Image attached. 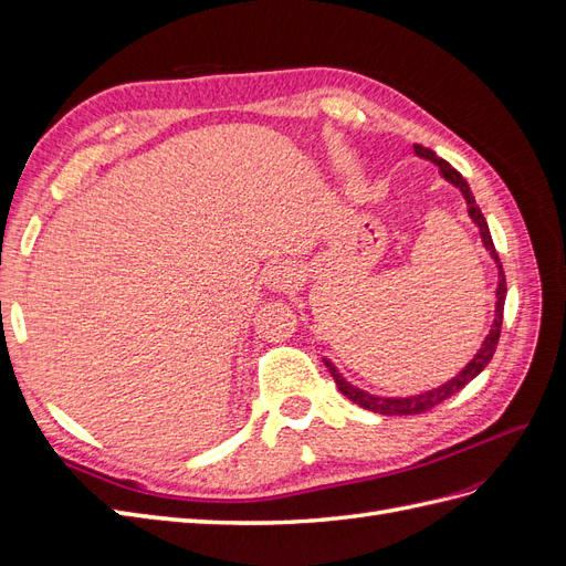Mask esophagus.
Listing matches in <instances>:
<instances>
[{
  "label": "esophagus",
  "instance_id": "esophagus-1",
  "mask_svg": "<svg viewBox=\"0 0 566 566\" xmlns=\"http://www.w3.org/2000/svg\"><path fill=\"white\" fill-rule=\"evenodd\" d=\"M264 283L273 293H285V290H293L300 283V271L290 264H276L264 273Z\"/></svg>",
  "mask_w": 566,
  "mask_h": 566
}]
</instances>
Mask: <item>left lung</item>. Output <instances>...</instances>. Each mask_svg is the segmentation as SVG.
Returning <instances> with one entry per match:
<instances>
[{"label": "left lung", "instance_id": "8db88e82", "mask_svg": "<svg viewBox=\"0 0 566 566\" xmlns=\"http://www.w3.org/2000/svg\"><path fill=\"white\" fill-rule=\"evenodd\" d=\"M413 148H416V153H418L420 158L432 160V163L439 167V172H441L443 179L451 181L455 188H460L462 198H465V202H468L470 219L479 227V235H482L484 248L491 252L495 264H499V269H501V271H499V287H495V318H493V325H491V331H489V335H486V339H484L482 349H479V352L474 354L472 361H470L465 368H462L453 380H449L447 385H441V387H437V389L424 391V394H416V397H406V399H382V397H373V394H368V391H364V389H358V387L349 385V382L337 373V368L328 361V358H323L325 366H328V370H331V375H333V380H335L337 389H339L342 394H345L347 399H352L354 403H358V406L366 408V410H373V413H380V416H418V413H424V410H430V408L439 406L441 401L451 399L453 394H458L468 382H472V380L476 378V375L489 366V361L493 358L495 347H499L501 325H503V310H505V295H507L503 264H501V260H499V252H495V248H493L491 231H489L486 219H484L482 210H479V205L474 202V196H472V191H470V184H468L465 179H462V175L458 172V169H453L447 160L437 158L434 150L424 148V146H418V144H416Z\"/></svg>", "mask_w": 566, "mask_h": 566}]
</instances>
